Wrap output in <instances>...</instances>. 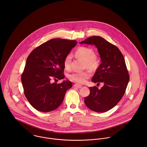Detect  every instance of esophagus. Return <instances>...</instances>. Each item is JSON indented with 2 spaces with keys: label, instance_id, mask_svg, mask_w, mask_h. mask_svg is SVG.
<instances>
[{
  "label": "esophagus",
  "instance_id": "1",
  "mask_svg": "<svg viewBox=\"0 0 147 147\" xmlns=\"http://www.w3.org/2000/svg\"><path fill=\"white\" fill-rule=\"evenodd\" d=\"M74 87L77 88H82V85H79V84H76L74 85Z\"/></svg>",
  "mask_w": 147,
  "mask_h": 147
}]
</instances>
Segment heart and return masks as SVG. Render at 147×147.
I'll return each mask as SVG.
<instances>
[{
  "instance_id": "heart-1",
  "label": "heart",
  "mask_w": 147,
  "mask_h": 147,
  "mask_svg": "<svg viewBox=\"0 0 147 147\" xmlns=\"http://www.w3.org/2000/svg\"><path fill=\"white\" fill-rule=\"evenodd\" d=\"M75 55L85 61V66L91 70H95L99 65V60L95 55L92 49L86 47H80L75 52ZM71 55L68 54L63 60V65L66 70L71 68ZM91 76V72L89 70L84 71H75L69 75V78L78 84H84Z\"/></svg>"
}]
</instances>
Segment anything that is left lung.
Wrapping results in <instances>:
<instances>
[{
	"label": "left lung",
	"mask_w": 147,
	"mask_h": 147,
	"mask_svg": "<svg viewBox=\"0 0 147 147\" xmlns=\"http://www.w3.org/2000/svg\"><path fill=\"white\" fill-rule=\"evenodd\" d=\"M94 45L98 49L102 63L92 78L94 83L103 82L100 89L90 87V93L85 103L90 110L106 112L114 107L123 96L129 76L124 57L117 47L100 36H91L80 42Z\"/></svg>",
	"instance_id": "left-lung-1"
}]
</instances>
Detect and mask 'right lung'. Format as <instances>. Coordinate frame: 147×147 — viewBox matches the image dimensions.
I'll use <instances>...</instances> for the list:
<instances>
[{"instance_id": "1", "label": "right lung", "mask_w": 147, "mask_h": 147, "mask_svg": "<svg viewBox=\"0 0 147 147\" xmlns=\"http://www.w3.org/2000/svg\"><path fill=\"white\" fill-rule=\"evenodd\" d=\"M77 44L76 40L51 39L32 51L22 74L26 97L31 106L41 112L57 109L66 91L72 87L69 81L57 84L52 78H65L63 60Z\"/></svg>"}]
</instances>
